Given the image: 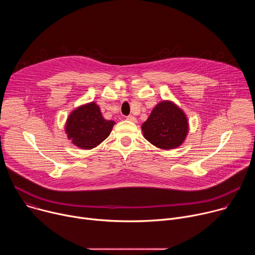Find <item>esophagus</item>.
Returning <instances> with one entry per match:
<instances>
[{
  "label": "esophagus",
  "mask_w": 255,
  "mask_h": 255,
  "mask_svg": "<svg viewBox=\"0 0 255 255\" xmlns=\"http://www.w3.org/2000/svg\"><path fill=\"white\" fill-rule=\"evenodd\" d=\"M127 120L128 121H130V122H133V123H136V118L135 117H133V116H131V115H129V116H127Z\"/></svg>",
  "instance_id": "obj_1"
}]
</instances>
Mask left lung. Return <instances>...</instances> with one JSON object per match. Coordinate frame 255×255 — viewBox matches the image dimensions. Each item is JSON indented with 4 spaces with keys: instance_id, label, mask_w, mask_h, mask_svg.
Wrapping results in <instances>:
<instances>
[{
    "instance_id": "1",
    "label": "left lung",
    "mask_w": 255,
    "mask_h": 255,
    "mask_svg": "<svg viewBox=\"0 0 255 255\" xmlns=\"http://www.w3.org/2000/svg\"><path fill=\"white\" fill-rule=\"evenodd\" d=\"M144 138L160 149H175L183 144L189 133L186 113L172 101H161L142 126Z\"/></svg>"
}]
</instances>
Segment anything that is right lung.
<instances>
[{
  "label": "right lung",
  "mask_w": 255,
  "mask_h": 255,
  "mask_svg": "<svg viewBox=\"0 0 255 255\" xmlns=\"http://www.w3.org/2000/svg\"><path fill=\"white\" fill-rule=\"evenodd\" d=\"M115 122L104 119L100 107L91 102L75 109L65 122L71 143L82 149H93L110 135Z\"/></svg>",
  "instance_id": "obj_1"
}]
</instances>
